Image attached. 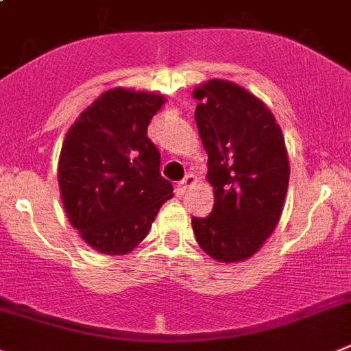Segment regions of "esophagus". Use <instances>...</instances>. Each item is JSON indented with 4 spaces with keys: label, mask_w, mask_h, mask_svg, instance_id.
<instances>
[{
    "label": "esophagus",
    "mask_w": 351,
    "mask_h": 351,
    "mask_svg": "<svg viewBox=\"0 0 351 351\" xmlns=\"http://www.w3.org/2000/svg\"><path fill=\"white\" fill-rule=\"evenodd\" d=\"M195 182H197V178H195L193 173H189V176H186V178L182 179L178 186H176V191H178V195H184V193L188 191V189L191 188Z\"/></svg>",
    "instance_id": "esophagus-1"
}]
</instances>
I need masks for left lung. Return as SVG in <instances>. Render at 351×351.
<instances>
[{
	"label": "left lung",
	"instance_id": "8db88e82",
	"mask_svg": "<svg viewBox=\"0 0 351 351\" xmlns=\"http://www.w3.org/2000/svg\"><path fill=\"white\" fill-rule=\"evenodd\" d=\"M193 99L214 191L210 215L193 217V233L215 261L242 263L265 245L284 210L291 173L284 134L265 102L233 82L207 80Z\"/></svg>",
	"mask_w": 351,
	"mask_h": 351
}]
</instances>
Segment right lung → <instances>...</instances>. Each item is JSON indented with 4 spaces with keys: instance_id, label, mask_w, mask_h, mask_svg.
<instances>
[{
    "instance_id": "obj_1",
    "label": "right lung",
    "mask_w": 351,
    "mask_h": 351,
    "mask_svg": "<svg viewBox=\"0 0 351 351\" xmlns=\"http://www.w3.org/2000/svg\"><path fill=\"white\" fill-rule=\"evenodd\" d=\"M165 95L114 86L80 112L60 147V198L71 226L104 256H125L147 237L173 186L147 139Z\"/></svg>"
}]
</instances>
